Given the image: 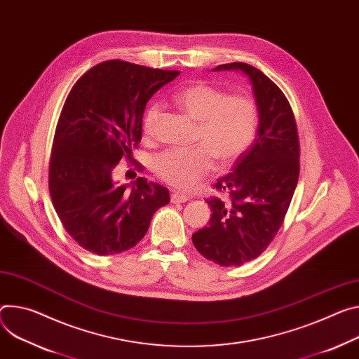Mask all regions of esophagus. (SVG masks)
Returning a JSON list of instances; mask_svg holds the SVG:
<instances>
[{
	"instance_id": "34e87169",
	"label": "esophagus",
	"mask_w": 359,
	"mask_h": 359,
	"mask_svg": "<svg viewBox=\"0 0 359 359\" xmlns=\"http://www.w3.org/2000/svg\"><path fill=\"white\" fill-rule=\"evenodd\" d=\"M170 201H172V203H184V202L189 201V198L186 196V194H182V193H176V191H175V193L172 194Z\"/></svg>"
}]
</instances>
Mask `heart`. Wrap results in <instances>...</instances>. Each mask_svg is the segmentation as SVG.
<instances>
[{"instance_id":"b5f03b06","label":"heart","mask_w":359,"mask_h":359,"mask_svg":"<svg viewBox=\"0 0 359 359\" xmlns=\"http://www.w3.org/2000/svg\"><path fill=\"white\" fill-rule=\"evenodd\" d=\"M175 103L198 121L196 143L187 150H168L153 160L154 175L172 187L190 191L212 172L213 157L223 166L241 158L255 140L259 111L252 97L226 94L219 87L194 81L173 95ZM161 107L151 103L143 116V132L151 136Z\"/></svg>"}]
</instances>
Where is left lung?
<instances>
[{"instance_id": "obj_1", "label": "left lung", "mask_w": 359, "mask_h": 359, "mask_svg": "<svg viewBox=\"0 0 359 359\" xmlns=\"http://www.w3.org/2000/svg\"><path fill=\"white\" fill-rule=\"evenodd\" d=\"M213 70H236L249 77L259 126L252 146L213 186L229 199H206L210 222L191 241L212 262L241 266L269 246L283 223L299 177V137L287 99L262 72L246 62L222 64Z\"/></svg>"}]
</instances>
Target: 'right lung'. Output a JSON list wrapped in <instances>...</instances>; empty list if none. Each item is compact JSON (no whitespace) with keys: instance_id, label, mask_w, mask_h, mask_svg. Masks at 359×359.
<instances>
[{"instance_id":"1","label":"right lung","mask_w":359,"mask_h":359,"mask_svg":"<svg viewBox=\"0 0 359 359\" xmlns=\"http://www.w3.org/2000/svg\"><path fill=\"white\" fill-rule=\"evenodd\" d=\"M179 74L109 60L69 93L55 127L48 189L64 229L83 249L102 256L128 250L170 202L166 187L139 177L127 190L113 170L123 157L132 160L151 95Z\"/></svg>"}]
</instances>
